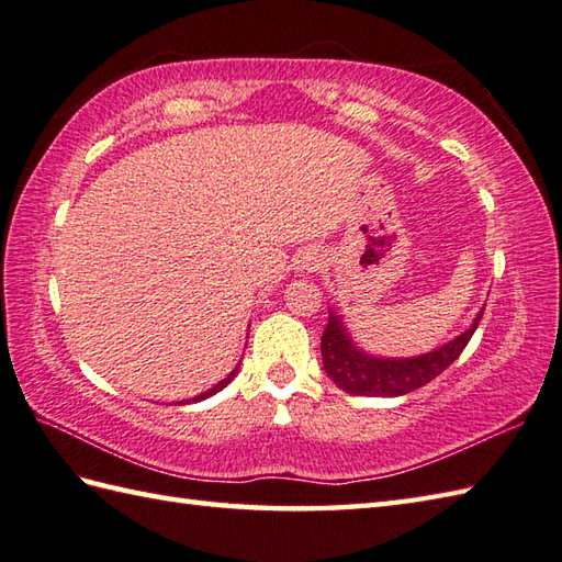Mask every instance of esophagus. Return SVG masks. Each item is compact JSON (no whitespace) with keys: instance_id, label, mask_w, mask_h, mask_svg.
I'll return each mask as SVG.
<instances>
[{"instance_id":"obj_1","label":"esophagus","mask_w":562,"mask_h":562,"mask_svg":"<svg viewBox=\"0 0 562 562\" xmlns=\"http://www.w3.org/2000/svg\"><path fill=\"white\" fill-rule=\"evenodd\" d=\"M321 268V256L316 250H306V254L300 258V270H316Z\"/></svg>"}]
</instances>
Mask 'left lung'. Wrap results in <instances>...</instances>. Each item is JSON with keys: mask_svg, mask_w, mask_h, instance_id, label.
Masks as SVG:
<instances>
[{"mask_svg": "<svg viewBox=\"0 0 562 562\" xmlns=\"http://www.w3.org/2000/svg\"><path fill=\"white\" fill-rule=\"evenodd\" d=\"M483 308L473 318L471 328L461 336L445 342L441 348L417 357H374L360 350L345 328L342 318L328 308V326L321 336V357L326 374L336 381L338 389L352 396H403L429 384L445 369L459 360L465 345L479 328Z\"/></svg>", "mask_w": 562, "mask_h": 562, "instance_id": "obj_1", "label": "left lung"}]
</instances>
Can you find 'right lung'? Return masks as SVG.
<instances>
[{"instance_id":"add662e5","label":"right lung","mask_w":562,"mask_h":562,"mask_svg":"<svg viewBox=\"0 0 562 562\" xmlns=\"http://www.w3.org/2000/svg\"><path fill=\"white\" fill-rule=\"evenodd\" d=\"M238 374V364L232 369V374L229 376H224L222 381H220V384H214L212 389H207L205 393H198V396L195 398H190V401H186V403H198V401H205V398H210V396H214V393H217V391H222L226 384H229V381L234 379Z\"/></svg>"}]
</instances>
